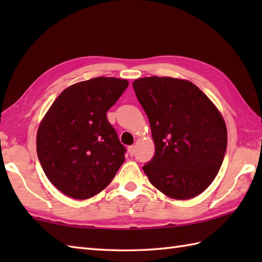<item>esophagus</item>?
Instances as JSON below:
<instances>
[{
    "mask_svg": "<svg viewBox=\"0 0 262 262\" xmlns=\"http://www.w3.org/2000/svg\"><path fill=\"white\" fill-rule=\"evenodd\" d=\"M128 153H129L130 157H133V155H134V153H135V146L134 145L128 146Z\"/></svg>",
    "mask_w": 262,
    "mask_h": 262,
    "instance_id": "esophagus-1",
    "label": "esophagus"
}]
</instances>
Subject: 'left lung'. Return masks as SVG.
Segmentation results:
<instances>
[{
    "mask_svg": "<svg viewBox=\"0 0 262 262\" xmlns=\"http://www.w3.org/2000/svg\"><path fill=\"white\" fill-rule=\"evenodd\" d=\"M147 115L155 155L143 166L149 182L173 199L198 196L214 181L227 145L225 121L193 83L173 77L133 82Z\"/></svg>",
    "mask_w": 262,
    "mask_h": 262,
    "instance_id": "8db88e82",
    "label": "left lung"
}]
</instances>
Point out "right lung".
Listing matches in <instances>:
<instances>
[{
	"label": "right lung",
	"instance_id": "1",
	"mask_svg": "<svg viewBox=\"0 0 262 262\" xmlns=\"http://www.w3.org/2000/svg\"><path fill=\"white\" fill-rule=\"evenodd\" d=\"M127 80L94 77L59 94L37 132V154L48 180L66 196L102 191L125 161L126 148L107 118Z\"/></svg>",
	"mask_w": 262,
	"mask_h": 262
}]
</instances>
